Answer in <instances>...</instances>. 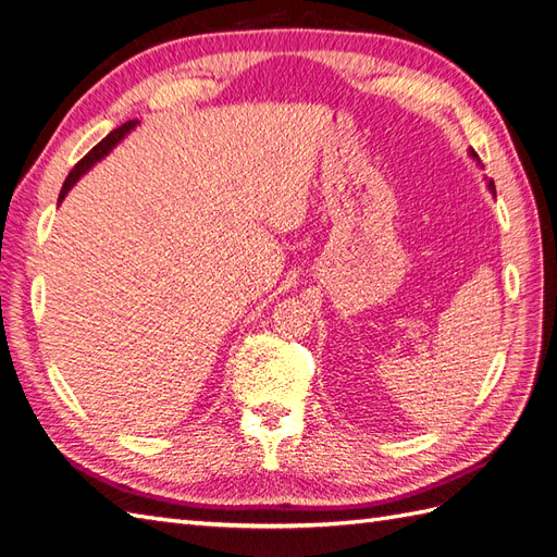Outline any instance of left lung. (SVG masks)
Here are the masks:
<instances>
[{
    "label": "left lung",
    "mask_w": 557,
    "mask_h": 557,
    "mask_svg": "<svg viewBox=\"0 0 557 557\" xmlns=\"http://www.w3.org/2000/svg\"><path fill=\"white\" fill-rule=\"evenodd\" d=\"M469 156H471V158H474V160H476V162L481 164V160H479V156L474 153V150H469ZM487 188H491V190L495 193V183H493V181H487Z\"/></svg>",
    "instance_id": "1"
}]
</instances>
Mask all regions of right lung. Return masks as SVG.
<instances>
[{
    "label": "right lung",
    "mask_w": 557,
    "mask_h": 557,
    "mask_svg": "<svg viewBox=\"0 0 557 557\" xmlns=\"http://www.w3.org/2000/svg\"><path fill=\"white\" fill-rule=\"evenodd\" d=\"M134 125H137V121H129V123L121 125V127H117V129H113L107 139L99 141V144H97V146L90 150V153H88L86 158H83V160H81V162L74 166V170L70 172V176H66V181H64V185H62V190H60V197H58V201H62V199H64V195L74 188L76 181H78L83 174H86V172L90 170V166H92L95 162L102 160V158L109 153V150H111V148H113L117 141H121V139L125 137V134H127V132H129Z\"/></svg>",
    "instance_id": "obj_1"
}]
</instances>
